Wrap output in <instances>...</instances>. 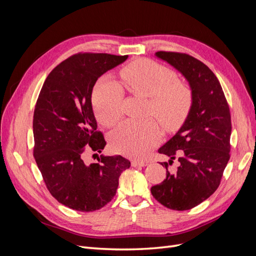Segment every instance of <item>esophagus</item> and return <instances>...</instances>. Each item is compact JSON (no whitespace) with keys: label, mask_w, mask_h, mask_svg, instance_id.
Returning a JSON list of instances; mask_svg holds the SVG:
<instances>
[{"label":"esophagus","mask_w":256,"mask_h":256,"mask_svg":"<svg viewBox=\"0 0 256 256\" xmlns=\"http://www.w3.org/2000/svg\"><path fill=\"white\" fill-rule=\"evenodd\" d=\"M131 166L136 168V166H146L147 164H145V162H138V161H132L131 162Z\"/></svg>","instance_id":"1"}]
</instances>
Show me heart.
Wrapping results in <instances>:
<instances>
[{
    "instance_id": "b5f03b06",
    "label": "heart",
    "mask_w": 256,
    "mask_h": 256,
    "mask_svg": "<svg viewBox=\"0 0 256 256\" xmlns=\"http://www.w3.org/2000/svg\"><path fill=\"white\" fill-rule=\"evenodd\" d=\"M126 88L150 98L147 112L154 114L168 130L177 128L188 115L192 104L189 85L176 80L175 72L150 60L131 62L120 70ZM92 109L98 122L106 127L115 125L122 113V90L118 84L102 80L92 96ZM160 138V128L154 118L127 120L110 136V145L116 152L130 158H141Z\"/></svg>"
}]
</instances>
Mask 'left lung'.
Returning <instances> with one entry per match:
<instances>
[{
  "mask_svg": "<svg viewBox=\"0 0 256 256\" xmlns=\"http://www.w3.org/2000/svg\"><path fill=\"white\" fill-rule=\"evenodd\" d=\"M180 72L192 90V104L182 126L158 150L180 166L150 192L160 204L173 210L198 206L218 189L230 160L232 122L228 102L214 74L202 62L184 53L154 54Z\"/></svg>",
  "mask_w": 256,
  "mask_h": 256,
  "instance_id": "obj_1",
  "label": "left lung"
}]
</instances>
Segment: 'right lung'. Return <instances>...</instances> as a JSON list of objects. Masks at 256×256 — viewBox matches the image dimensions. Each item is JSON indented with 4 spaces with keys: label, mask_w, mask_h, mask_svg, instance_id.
I'll use <instances>...</instances> for the list:
<instances>
[{
    "label": "right lung",
    "mask_w": 256,
    "mask_h": 256,
    "mask_svg": "<svg viewBox=\"0 0 256 256\" xmlns=\"http://www.w3.org/2000/svg\"><path fill=\"white\" fill-rule=\"evenodd\" d=\"M128 56L79 53L62 62L46 79L33 118L34 158L44 182L58 202L74 210L94 212L116 194L118 178L130 168L120 154L86 164L85 152H102L106 141L97 131L92 88L104 72Z\"/></svg>",
    "instance_id": "1"
}]
</instances>
